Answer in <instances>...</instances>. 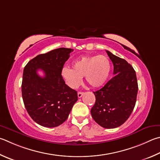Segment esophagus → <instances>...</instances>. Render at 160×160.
I'll return each instance as SVG.
<instances>
[{
	"label": "esophagus",
	"mask_w": 160,
	"mask_h": 160,
	"mask_svg": "<svg viewBox=\"0 0 160 160\" xmlns=\"http://www.w3.org/2000/svg\"><path fill=\"white\" fill-rule=\"evenodd\" d=\"M83 94H84V92H78V98H81L83 96Z\"/></svg>",
	"instance_id": "34e87169"
}]
</instances>
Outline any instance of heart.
<instances>
[{"instance_id":"obj_1","label":"heart","mask_w":160,"mask_h":160,"mask_svg":"<svg viewBox=\"0 0 160 160\" xmlns=\"http://www.w3.org/2000/svg\"><path fill=\"white\" fill-rule=\"evenodd\" d=\"M110 62L104 55L83 56L75 60L72 69L63 68L61 74L68 86L77 88L82 82V77L92 88H98L106 82L109 77Z\"/></svg>"}]
</instances>
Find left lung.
I'll use <instances>...</instances> for the list:
<instances>
[{"mask_svg":"<svg viewBox=\"0 0 160 160\" xmlns=\"http://www.w3.org/2000/svg\"><path fill=\"white\" fill-rule=\"evenodd\" d=\"M114 66L113 76L102 88L94 92L93 119L103 128L113 129L127 121L134 108L138 93L134 69L126 60L106 50Z\"/></svg>","mask_w":160,"mask_h":160,"instance_id":"left-lung-1","label":"left lung"}]
</instances>
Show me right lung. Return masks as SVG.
Listing matches in <instances>:
<instances>
[{
	"instance_id": "add662e5",
	"label": "right lung",
	"mask_w": 160,
	"mask_h": 160,
	"mask_svg": "<svg viewBox=\"0 0 160 160\" xmlns=\"http://www.w3.org/2000/svg\"><path fill=\"white\" fill-rule=\"evenodd\" d=\"M73 49L61 48L39 54L28 62L23 72L22 94L28 115L40 125L55 127L64 122L78 100L61 74ZM41 70L45 76L37 71Z\"/></svg>"
}]
</instances>
